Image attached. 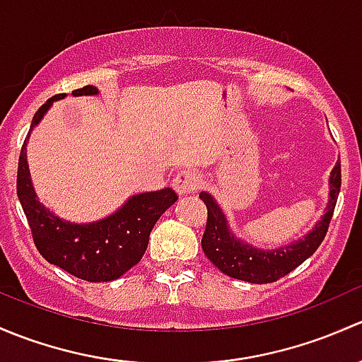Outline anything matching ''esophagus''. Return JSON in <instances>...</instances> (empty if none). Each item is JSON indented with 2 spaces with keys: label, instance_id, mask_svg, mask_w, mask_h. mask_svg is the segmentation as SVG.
<instances>
[{
  "label": "esophagus",
  "instance_id": "esophagus-1",
  "mask_svg": "<svg viewBox=\"0 0 362 362\" xmlns=\"http://www.w3.org/2000/svg\"><path fill=\"white\" fill-rule=\"evenodd\" d=\"M202 185V176H200L197 170H181L174 176L173 186L180 195H185V193H193L200 188Z\"/></svg>",
  "mask_w": 362,
  "mask_h": 362
}]
</instances>
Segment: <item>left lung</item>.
<instances>
[{"label":"left lung","mask_w":362,"mask_h":362,"mask_svg":"<svg viewBox=\"0 0 362 362\" xmlns=\"http://www.w3.org/2000/svg\"><path fill=\"white\" fill-rule=\"evenodd\" d=\"M341 186V167L337 162L334 169L331 170L329 177V204L326 207V214L315 225V228L303 237L301 240L291 245L274 249V251H262L252 245L237 240L226 226L225 214L211 195L206 192L200 193V199L206 202L207 207V223L202 235V249L206 256L211 259L223 274L238 281L252 282V284H268L275 282L300 267L307 258H310L320 242L326 237L329 221L333 218L334 206H337L338 193Z\"/></svg>","instance_id":"8db88e82"}]
</instances>
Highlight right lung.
Returning a JSON list of instances; mask_svg holds the SVG:
<instances>
[{
  "mask_svg": "<svg viewBox=\"0 0 362 362\" xmlns=\"http://www.w3.org/2000/svg\"><path fill=\"white\" fill-rule=\"evenodd\" d=\"M98 92L94 85H85L83 88L73 90V95H95ZM64 95L57 94L48 99L33 117L31 129L42 120L52 103ZM28 137L18 155L17 195L40 255L48 263L57 264L81 281L107 282L122 277L141 262L155 223L177 200L176 192L163 188L158 192L141 193L129 199V202L113 216L90 225L62 221L36 199L25 160Z\"/></svg>",
  "mask_w": 362,
  "mask_h": 362,
  "instance_id": "1",
  "label": "right lung"
}]
</instances>
